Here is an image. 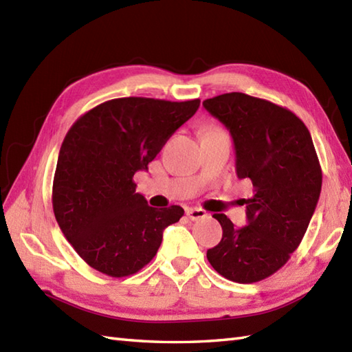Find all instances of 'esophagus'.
Listing matches in <instances>:
<instances>
[{"label": "esophagus", "instance_id": "34e87169", "mask_svg": "<svg viewBox=\"0 0 352 352\" xmlns=\"http://www.w3.org/2000/svg\"><path fill=\"white\" fill-rule=\"evenodd\" d=\"M186 214H188V218L190 221H198V219H203L207 216V213L204 210H199V208H189L188 212H186Z\"/></svg>", "mask_w": 352, "mask_h": 352}]
</instances>
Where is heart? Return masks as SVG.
<instances>
[{
	"instance_id": "obj_1",
	"label": "heart",
	"mask_w": 352,
	"mask_h": 352,
	"mask_svg": "<svg viewBox=\"0 0 352 352\" xmlns=\"http://www.w3.org/2000/svg\"><path fill=\"white\" fill-rule=\"evenodd\" d=\"M207 131H218V129H212V126H210V129H206L204 130V133H207Z\"/></svg>"
}]
</instances>
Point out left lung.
<instances>
[{"mask_svg": "<svg viewBox=\"0 0 352 352\" xmlns=\"http://www.w3.org/2000/svg\"><path fill=\"white\" fill-rule=\"evenodd\" d=\"M203 106L233 138L237 177L252 183V197L245 199L248 226L236 228L214 213L222 239L207 258L227 280H265L286 265L318 206L322 170L310 131L290 110L241 92Z\"/></svg>", "mask_w": 352, "mask_h": 352, "instance_id": "8db88e82", "label": "left lung"}]
</instances>
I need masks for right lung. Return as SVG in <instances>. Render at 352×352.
Returning a JSON list of instances; mask_svg holds the SVG:
<instances>
[{
	"instance_id": "obj_1",
	"label": "right lung",
	"mask_w": 352,
	"mask_h": 352,
	"mask_svg": "<svg viewBox=\"0 0 352 352\" xmlns=\"http://www.w3.org/2000/svg\"><path fill=\"white\" fill-rule=\"evenodd\" d=\"M199 100L116 98L74 124L58 153L52 208L62 233L86 263L115 278L140 271L157 254L180 206L149 207L133 177L148 170Z\"/></svg>"
}]
</instances>
